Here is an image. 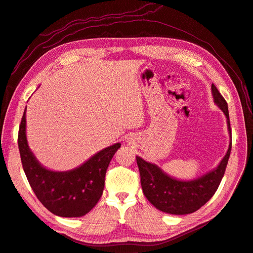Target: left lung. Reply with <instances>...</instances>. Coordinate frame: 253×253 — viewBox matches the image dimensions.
I'll use <instances>...</instances> for the list:
<instances>
[{"instance_id": "left-lung-1", "label": "left lung", "mask_w": 253, "mask_h": 253, "mask_svg": "<svg viewBox=\"0 0 253 253\" xmlns=\"http://www.w3.org/2000/svg\"><path fill=\"white\" fill-rule=\"evenodd\" d=\"M211 90L214 103L223 111L227 118L228 132L230 136L226 155L215 169L192 180H180L168 175L155 164L148 163L141 157L136 156L143 194L160 211L175 215H185L197 211L216 192L225 174L231 152L230 119L228 104L224 97L214 84L211 85Z\"/></svg>"}]
</instances>
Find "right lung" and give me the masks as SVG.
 Returning a JSON list of instances; mask_svg holds the SVG:
<instances>
[{
  "label": "right lung",
  "mask_w": 253,
  "mask_h": 253,
  "mask_svg": "<svg viewBox=\"0 0 253 253\" xmlns=\"http://www.w3.org/2000/svg\"><path fill=\"white\" fill-rule=\"evenodd\" d=\"M18 145L23 170L38 200L55 215L80 217L88 213L100 200L106 169L121 143L117 142L96 153L73 170L59 172L46 169L29 149L25 108L19 128Z\"/></svg>",
  "instance_id": "add662e5"
}]
</instances>
